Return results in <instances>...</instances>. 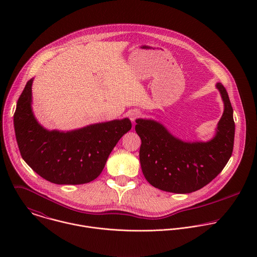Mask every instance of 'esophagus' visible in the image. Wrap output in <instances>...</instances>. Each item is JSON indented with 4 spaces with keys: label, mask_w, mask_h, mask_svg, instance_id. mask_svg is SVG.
I'll list each match as a JSON object with an SVG mask.
<instances>
[{
    "label": "esophagus",
    "mask_w": 257,
    "mask_h": 257,
    "mask_svg": "<svg viewBox=\"0 0 257 257\" xmlns=\"http://www.w3.org/2000/svg\"><path fill=\"white\" fill-rule=\"evenodd\" d=\"M140 117H141V113L137 111V109H134V111H132L130 114V120L133 122V124H135V121Z\"/></svg>",
    "instance_id": "esophagus-1"
}]
</instances>
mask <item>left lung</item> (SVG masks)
Masks as SVG:
<instances>
[{"mask_svg":"<svg viewBox=\"0 0 257 257\" xmlns=\"http://www.w3.org/2000/svg\"><path fill=\"white\" fill-rule=\"evenodd\" d=\"M215 87L224 101V113L215 135L206 142L183 141L160 122L136 120L141 170L154 187L181 194L194 192L207 185L229 162L235 136L233 107L224 85L218 82Z\"/></svg>","mask_w":257,"mask_h":257,"instance_id":"1","label":"left lung"}]
</instances>
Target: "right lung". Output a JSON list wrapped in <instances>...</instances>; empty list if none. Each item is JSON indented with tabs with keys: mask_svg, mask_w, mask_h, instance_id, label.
Returning a JSON list of instances; mask_svg holds the SVG:
<instances>
[{
	"mask_svg": "<svg viewBox=\"0 0 257 257\" xmlns=\"http://www.w3.org/2000/svg\"><path fill=\"white\" fill-rule=\"evenodd\" d=\"M33 78L27 81L16 105L14 129L25 163L44 179L60 185L85 184L96 179L120 138L132 125L128 118L59 131L44 128L31 102Z\"/></svg>",
	"mask_w": 257,
	"mask_h": 257,
	"instance_id": "obj_1",
	"label": "right lung"
}]
</instances>
